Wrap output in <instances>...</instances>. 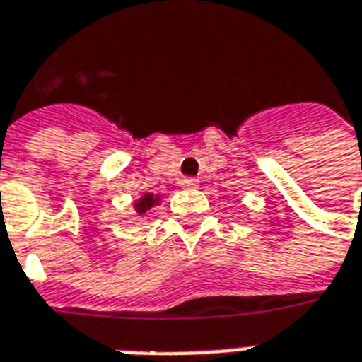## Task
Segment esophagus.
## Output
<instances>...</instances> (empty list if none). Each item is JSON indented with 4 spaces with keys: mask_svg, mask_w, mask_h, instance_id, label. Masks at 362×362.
<instances>
[{
    "mask_svg": "<svg viewBox=\"0 0 362 362\" xmlns=\"http://www.w3.org/2000/svg\"><path fill=\"white\" fill-rule=\"evenodd\" d=\"M182 188H196L197 186V178L194 176H186V178H182L180 180Z\"/></svg>",
    "mask_w": 362,
    "mask_h": 362,
    "instance_id": "1",
    "label": "esophagus"
}]
</instances>
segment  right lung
<instances>
[{
    "mask_svg": "<svg viewBox=\"0 0 362 362\" xmlns=\"http://www.w3.org/2000/svg\"><path fill=\"white\" fill-rule=\"evenodd\" d=\"M158 204V197H155L153 194H145V196L135 204V209H137V213H145L147 209H151L153 205Z\"/></svg>",
    "mask_w": 362,
    "mask_h": 362,
    "instance_id": "obj_1",
    "label": "right lung"
}]
</instances>
